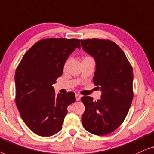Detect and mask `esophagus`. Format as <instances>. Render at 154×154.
I'll use <instances>...</instances> for the list:
<instances>
[{
    "label": "esophagus",
    "mask_w": 154,
    "mask_h": 154,
    "mask_svg": "<svg viewBox=\"0 0 154 154\" xmlns=\"http://www.w3.org/2000/svg\"><path fill=\"white\" fill-rule=\"evenodd\" d=\"M75 98H76V100L78 101V100H79L80 98H81V96L79 94H76L75 95Z\"/></svg>",
    "instance_id": "1"
}]
</instances>
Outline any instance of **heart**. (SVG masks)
<instances>
[{
    "label": "heart",
    "mask_w": 154,
    "mask_h": 154,
    "mask_svg": "<svg viewBox=\"0 0 154 154\" xmlns=\"http://www.w3.org/2000/svg\"><path fill=\"white\" fill-rule=\"evenodd\" d=\"M89 58H92L91 57H90V56H84V59L83 60H84V59H89ZM68 60H66V62H65V63H64V66H63V70H65L66 69V68H67V66H68Z\"/></svg>",
    "instance_id": "obj_1"
}]
</instances>
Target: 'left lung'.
Instances as JSON below:
<instances>
[{
	"instance_id": "1",
	"label": "left lung",
	"mask_w": 154,
	"mask_h": 154,
	"mask_svg": "<svg viewBox=\"0 0 154 154\" xmlns=\"http://www.w3.org/2000/svg\"><path fill=\"white\" fill-rule=\"evenodd\" d=\"M83 49L94 56L96 69L94 83L100 87L101 98L81 100L85 106L82 122L86 131L105 135L116 131L126 117L133 98V68L122 49L109 40H81Z\"/></svg>"
}]
</instances>
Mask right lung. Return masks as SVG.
<instances>
[{
	"instance_id": "1",
	"label": "right lung",
	"mask_w": 154,
	"mask_h": 154,
	"mask_svg": "<svg viewBox=\"0 0 154 154\" xmlns=\"http://www.w3.org/2000/svg\"><path fill=\"white\" fill-rule=\"evenodd\" d=\"M80 49L79 39L39 40L23 55L15 72V103L28 127L42 137L62 129L68 105L75 102L74 92L55 96L52 85L61 76L67 58Z\"/></svg>"
}]
</instances>
